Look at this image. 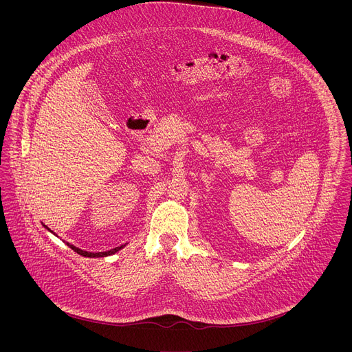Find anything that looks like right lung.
Returning a JSON list of instances; mask_svg holds the SVG:
<instances>
[{"label": "right lung", "instance_id": "add662e5", "mask_svg": "<svg viewBox=\"0 0 352 352\" xmlns=\"http://www.w3.org/2000/svg\"><path fill=\"white\" fill-rule=\"evenodd\" d=\"M44 226V224H43ZM44 228H47L50 232H53L52 230H50L47 226H44ZM54 234V232H53ZM56 235V234H54ZM67 245L72 249V250H75L76 254H79V255H82V256H85V258H104V256H110V255H114V254H117L120 249H122L125 245H121V246H117V248H114V249H110V250H107V252H87V250H83V249H79V248H76L75 245H72V243H69V242H67Z\"/></svg>", "mask_w": 352, "mask_h": 352}]
</instances>
